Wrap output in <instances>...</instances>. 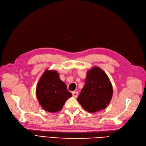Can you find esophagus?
<instances>
[{"label":"esophagus","mask_w":146,"mask_h":146,"mask_svg":"<svg viewBox=\"0 0 146 146\" xmlns=\"http://www.w3.org/2000/svg\"><path fill=\"white\" fill-rule=\"evenodd\" d=\"M72 94L74 98H76L78 96V92L77 91H73V92H72Z\"/></svg>","instance_id":"1"}]
</instances>
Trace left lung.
I'll list each match as a JSON object with an SVG mask.
<instances>
[{"label": "left lung", "instance_id": "obj_1", "mask_svg": "<svg viewBox=\"0 0 146 146\" xmlns=\"http://www.w3.org/2000/svg\"><path fill=\"white\" fill-rule=\"evenodd\" d=\"M113 93V87L107 74L95 66L88 71L85 84L77 100L84 110L93 113L108 106Z\"/></svg>", "mask_w": 146, "mask_h": 146}]
</instances>
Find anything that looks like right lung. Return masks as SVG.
I'll return each instance as SVG.
<instances>
[{"instance_id": "1", "label": "right lung", "mask_w": 146, "mask_h": 146, "mask_svg": "<svg viewBox=\"0 0 146 146\" xmlns=\"http://www.w3.org/2000/svg\"><path fill=\"white\" fill-rule=\"evenodd\" d=\"M36 95L44 110L55 113L62 109L72 94L68 91L66 84L60 79L56 71L46 70L38 81Z\"/></svg>"}]
</instances>
